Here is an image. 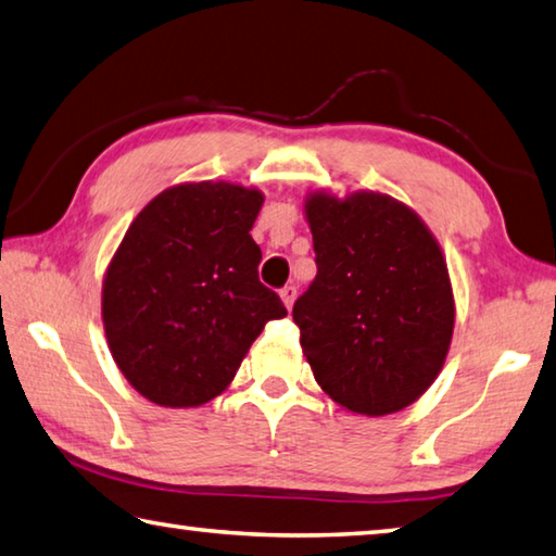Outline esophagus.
<instances>
[{
	"label": "esophagus",
	"mask_w": 556,
	"mask_h": 556,
	"mask_svg": "<svg viewBox=\"0 0 556 556\" xmlns=\"http://www.w3.org/2000/svg\"><path fill=\"white\" fill-rule=\"evenodd\" d=\"M279 296H281V301H285L287 308L294 306V301H296V285H287L285 289L279 291Z\"/></svg>",
	"instance_id": "obj_1"
}]
</instances>
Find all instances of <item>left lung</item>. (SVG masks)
Instances as JSON below:
<instances>
[{"label":"left lung","instance_id":"left-lung-1","mask_svg":"<svg viewBox=\"0 0 556 556\" xmlns=\"http://www.w3.org/2000/svg\"><path fill=\"white\" fill-rule=\"evenodd\" d=\"M318 275L294 323L318 387L359 416L410 406L445 365L454 296L447 262L416 211L379 191H313Z\"/></svg>","mask_w":556,"mask_h":556}]
</instances>
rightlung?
<instances>
[{
  "label": "right lung",
  "mask_w": 556,
  "mask_h": 556,
  "mask_svg": "<svg viewBox=\"0 0 556 556\" xmlns=\"http://www.w3.org/2000/svg\"><path fill=\"white\" fill-rule=\"evenodd\" d=\"M260 189L187 181L150 201L109 262L102 320L111 357L140 396L194 408L233 381L267 320L287 316L262 285L250 230Z\"/></svg>",
  "instance_id": "right-lung-1"
}]
</instances>
